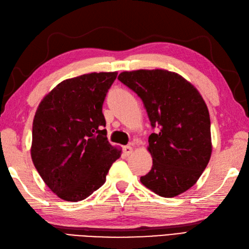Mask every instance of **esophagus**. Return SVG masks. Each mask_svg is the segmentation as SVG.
Wrapping results in <instances>:
<instances>
[{
    "mask_svg": "<svg viewBox=\"0 0 249 249\" xmlns=\"http://www.w3.org/2000/svg\"><path fill=\"white\" fill-rule=\"evenodd\" d=\"M133 146H131V145H125V146H124V153L125 154L126 156H129V155H131V154L133 153Z\"/></svg>",
    "mask_w": 249,
    "mask_h": 249,
    "instance_id": "34e87169",
    "label": "esophagus"
}]
</instances>
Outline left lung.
Masks as SVG:
<instances>
[{
	"label": "left lung",
	"instance_id": "obj_1",
	"mask_svg": "<svg viewBox=\"0 0 249 249\" xmlns=\"http://www.w3.org/2000/svg\"><path fill=\"white\" fill-rule=\"evenodd\" d=\"M118 79L143 102L152 126V170L140 181L164 198L176 197L197 182L211 159L213 144L207 106L199 91L176 72L124 71Z\"/></svg>",
	"mask_w": 249,
	"mask_h": 249
}]
</instances>
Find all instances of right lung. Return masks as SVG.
Returning a JSON list of instances; mask_svg holds the SVG:
<instances>
[{
    "label": "right lung",
    "instance_id": "add662e5",
    "mask_svg": "<svg viewBox=\"0 0 249 249\" xmlns=\"http://www.w3.org/2000/svg\"><path fill=\"white\" fill-rule=\"evenodd\" d=\"M117 72L63 80L39 103L32 124L31 158L56 196L77 202L106 182L122 149L107 138L103 104Z\"/></svg>",
    "mask_w": 249,
    "mask_h": 249
}]
</instances>
